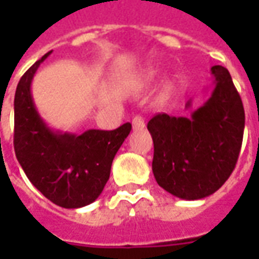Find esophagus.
Listing matches in <instances>:
<instances>
[{"mask_svg":"<svg viewBox=\"0 0 259 259\" xmlns=\"http://www.w3.org/2000/svg\"><path fill=\"white\" fill-rule=\"evenodd\" d=\"M132 124H133V130H143L144 126H146V122H144V119L141 118L140 115H137L132 120Z\"/></svg>","mask_w":259,"mask_h":259,"instance_id":"esophagus-1","label":"esophagus"}]
</instances>
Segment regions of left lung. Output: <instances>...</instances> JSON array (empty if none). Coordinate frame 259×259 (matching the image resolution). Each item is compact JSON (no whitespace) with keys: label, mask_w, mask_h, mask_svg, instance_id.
<instances>
[{"label":"left lung","mask_w":259,"mask_h":259,"mask_svg":"<svg viewBox=\"0 0 259 259\" xmlns=\"http://www.w3.org/2000/svg\"><path fill=\"white\" fill-rule=\"evenodd\" d=\"M211 96L190 116L159 113L147 129L154 141L157 183L182 200H201L219 190L233 172L244 133V108L232 76L215 65ZM193 101H187L190 109Z\"/></svg>","instance_id":"8db88e82"}]
</instances>
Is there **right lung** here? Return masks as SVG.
Segmentation results:
<instances>
[{
	"instance_id": "obj_1",
	"label": "right lung",
	"mask_w": 259,
	"mask_h": 259,
	"mask_svg": "<svg viewBox=\"0 0 259 259\" xmlns=\"http://www.w3.org/2000/svg\"><path fill=\"white\" fill-rule=\"evenodd\" d=\"M50 54L38 59L16 87L15 154L27 179L44 197L62 208H81L102 193L132 124L127 122L111 132L90 129L81 135L51 129L31 96L33 77Z\"/></svg>"
}]
</instances>
